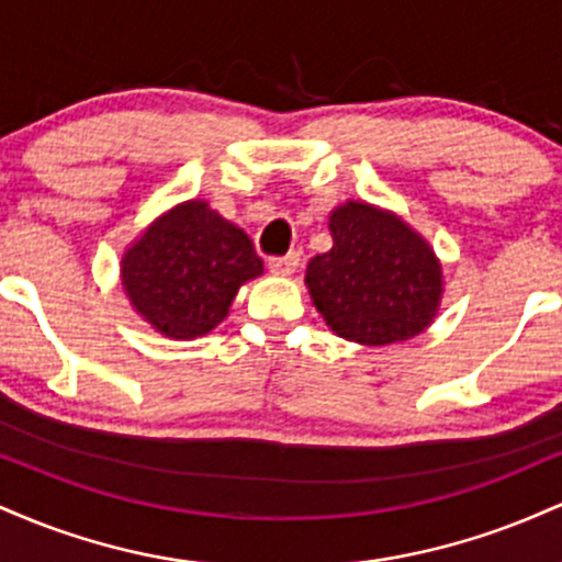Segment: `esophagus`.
Returning <instances> with one entry per match:
<instances>
[{
    "instance_id": "34e87169",
    "label": "esophagus",
    "mask_w": 562,
    "mask_h": 562,
    "mask_svg": "<svg viewBox=\"0 0 562 562\" xmlns=\"http://www.w3.org/2000/svg\"><path fill=\"white\" fill-rule=\"evenodd\" d=\"M299 261H301L299 254L274 256V259H269V272L280 274V277H288V274H293L295 269H299Z\"/></svg>"
}]
</instances>
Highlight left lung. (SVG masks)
I'll use <instances>...</instances> for the list:
<instances>
[{"instance_id":"left-lung-1","label":"left lung","mask_w":562,"mask_h":562,"mask_svg":"<svg viewBox=\"0 0 562 562\" xmlns=\"http://www.w3.org/2000/svg\"><path fill=\"white\" fill-rule=\"evenodd\" d=\"M333 248L306 267L312 303L327 327L362 346L409 340L441 303L434 248L391 211L348 200L330 214Z\"/></svg>"}]
</instances>
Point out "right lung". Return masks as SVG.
I'll use <instances>...</instances> for the list:
<instances>
[{
    "mask_svg": "<svg viewBox=\"0 0 562 562\" xmlns=\"http://www.w3.org/2000/svg\"><path fill=\"white\" fill-rule=\"evenodd\" d=\"M261 272L250 237L205 200H187L156 218L121 259L132 306L173 340L214 330L240 285Z\"/></svg>",
    "mask_w": 562,
    "mask_h": 562,
    "instance_id": "obj_1",
    "label": "right lung"
}]
</instances>
